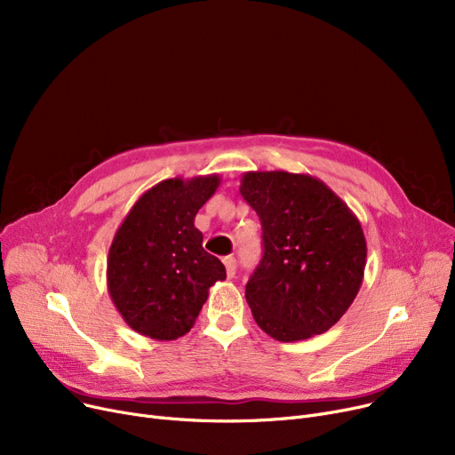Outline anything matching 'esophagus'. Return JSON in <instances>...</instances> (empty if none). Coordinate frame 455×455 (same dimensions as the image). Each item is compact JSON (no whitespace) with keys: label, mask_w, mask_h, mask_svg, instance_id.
<instances>
[{"label":"esophagus","mask_w":455,"mask_h":455,"mask_svg":"<svg viewBox=\"0 0 455 455\" xmlns=\"http://www.w3.org/2000/svg\"><path fill=\"white\" fill-rule=\"evenodd\" d=\"M223 264L227 267V276L234 278L235 276V259L232 256H227V258H223Z\"/></svg>","instance_id":"esophagus-1"}]
</instances>
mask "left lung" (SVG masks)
<instances>
[{
  "label": "left lung",
  "mask_w": 455,
  "mask_h": 455,
  "mask_svg": "<svg viewBox=\"0 0 455 455\" xmlns=\"http://www.w3.org/2000/svg\"><path fill=\"white\" fill-rule=\"evenodd\" d=\"M240 194L264 230V256L245 285L256 324L283 343L324 333L362 288L360 220L312 175L247 172Z\"/></svg>",
  "instance_id": "8db88e82"
}]
</instances>
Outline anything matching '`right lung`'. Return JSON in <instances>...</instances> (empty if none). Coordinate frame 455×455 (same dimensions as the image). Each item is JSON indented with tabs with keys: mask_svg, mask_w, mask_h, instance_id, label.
Wrapping results in <instances>:
<instances>
[{
	"mask_svg": "<svg viewBox=\"0 0 455 455\" xmlns=\"http://www.w3.org/2000/svg\"><path fill=\"white\" fill-rule=\"evenodd\" d=\"M221 184L220 175L167 179L143 194L116 230L108 295L124 321L156 341L182 338L196 324L208 290L227 278L203 249L196 215Z\"/></svg>",
	"mask_w": 455,
	"mask_h": 455,
	"instance_id": "obj_1",
	"label": "right lung"
}]
</instances>
